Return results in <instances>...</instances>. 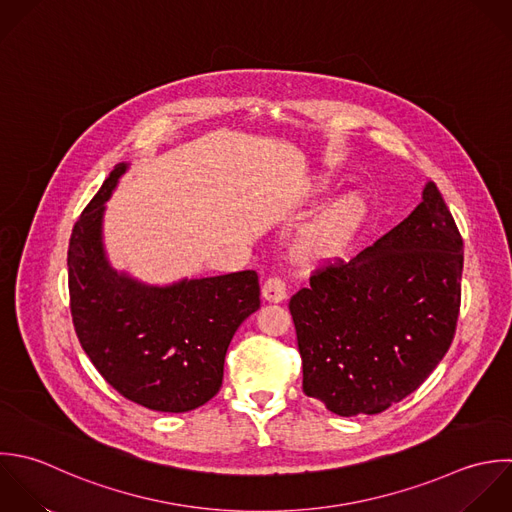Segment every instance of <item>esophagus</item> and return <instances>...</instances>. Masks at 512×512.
<instances>
[{
  "label": "esophagus",
  "instance_id": "1",
  "mask_svg": "<svg viewBox=\"0 0 512 512\" xmlns=\"http://www.w3.org/2000/svg\"><path fill=\"white\" fill-rule=\"evenodd\" d=\"M263 297L269 301V303H281L287 299V285L281 277H269L265 283H263Z\"/></svg>",
  "mask_w": 512,
  "mask_h": 512
}]
</instances>
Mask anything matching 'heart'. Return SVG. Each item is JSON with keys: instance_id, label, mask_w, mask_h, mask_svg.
Instances as JSON below:
<instances>
[{"instance_id": "1", "label": "heart", "mask_w": 512, "mask_h": 512, "mask_svg": "<svg viewBox=\"0 0 512 512\" xmlns=\"http://www.w3.org/2000/svg\"><path fill=\"white\" fill-rule=\"evenodd\" d=\"M359 219V205L343 201L329 209L323 217L303 229L299 239V253L305 259L317 261L331 257L343 249Z\"/></svg>"}]
</instances>
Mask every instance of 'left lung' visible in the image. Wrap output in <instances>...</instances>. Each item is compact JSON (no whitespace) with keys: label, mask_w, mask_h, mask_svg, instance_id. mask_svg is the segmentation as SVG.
Here are the masks:
<instances>
[{"label":"left lung","mask_w":512,"mask_h":512,"mask_svg":"<svg viewBox=\"0 0 512 512\" xmlns=\"http://www.w3.org/2000/svg\"><path fill=\"white\" fill-rule=\"evenodd\" d=\"M461 277L463 237L427 183L407 219L351 261L315 269L291 297L305 395L357 417L417 391L455 339Z\"/></svg>","instance_id":"left-lung-1"}]
</instances>
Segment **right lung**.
<instances>
[{
	"instance_id": "1",
	"label": "right lung",
	"mask_w": 512,
	"mask_h": 512,
	"mask_svg": "<svg viewBox=\"0 0 512 512\" xmlns=\"http://www.w3.org/2000/svg\"><path fill=\"white\" fill-rule=\"evenodd\" d=\"M125 169L127 163L115 165L71 231L73 327L95 369L119 395L151 411L187 413L219 393L227 347L259 309V277L237 271L149 287L111 269L101 221Z\"/></svg>"
}]
</instances>
